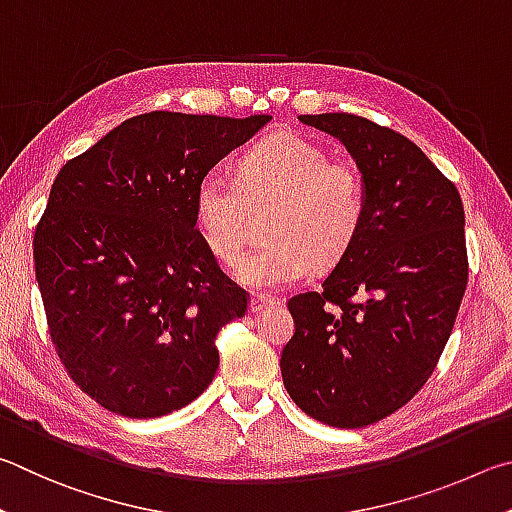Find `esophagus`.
Wrapping results in <instances>:
<instances>
[{"mask_svg": "<svg viewBox=\"0 0 512 512\" xmlns=\"http://www.w3.org/2000/svg\"><path fill=\"white\" fill-rule=\"evenodd\" d=\"M274 303H279V299L274 297H265V294H254L249 301V312H254V315H258V312H263L265 308L274 306Z\"/></svg>", "mask_w": 512, "mask_h": 512, "instance_id": "obj_1", "label": "esophagus"}]
</instances>
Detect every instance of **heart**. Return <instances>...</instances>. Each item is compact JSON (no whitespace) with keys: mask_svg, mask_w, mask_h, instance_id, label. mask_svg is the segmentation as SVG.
I'll list each match as a JSON object with an SVG mask.
<instances>
[{"mask_svg":"<svg viewBox=\"0 0 512 512\" xmlns=\"http://www.w3.org/2000/svg\"><path fill=\"white\" fill-rule=\"evenodd\" d=\"M272 204L270 242L233 267L240 283L261 292L301 281L312 263L342 261L366 218V182L353 161L330 159L299 134H274L242 152L236 179L209 173L197 182L195 227L206 249L231 263L245 247L249 211Z\"/></svg>","mask_w":512,"mask_h":512,"instance_id":"1","label":"heart"}]
</instances>
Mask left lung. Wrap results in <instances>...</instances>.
<instances>
[{"label":"left lung","mask_w":512,"mask_h":512,"mask_svg":"<svg viewBox=\"0 0 512 512\" xmlns=\"http://www.w3.org/2000/svg\"><path fill=\"white\" fill-rule=\"evenodd\" d=\"M299 121L351 152L366 218L321 290L288 301L283 384L319 423L357 429L407 405L436 369L468 285L463 202L400 132L344 112Z\"/></svg>","instance_id":"8db88e82"}]
</instances>
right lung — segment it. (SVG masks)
Masks as SVG:
<instances>
[{
	"label": "right lung",
	"mask_w": 512,
	"mask_h": 512,
	"mask_svg": "<svg viewBox=\"0 0 512 512\" xmlns=\"http://www.w3.org/2000/svg\"><path fill=\"white\" fill-rule=\"evenodd\" d=\"M270 119L139 114L60 168L35 227V279L60 362L112 414L166 416L218 371L215 337L249 294L206 249L193 195Z\"/></svg>",
	"instance_id": "right-lung-1"
}]
</instances>
